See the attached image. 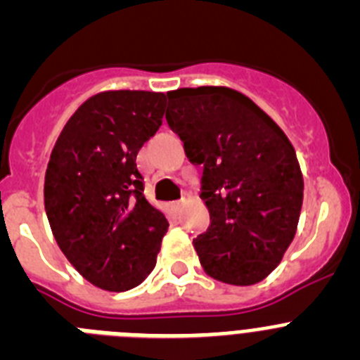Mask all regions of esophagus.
<instances>
[{"label": "esophagus", "instance_id": "esophagus-1", "mask_svg": "<svg viewBox=\"0 0 360 360\" xmlns=\"http://www.w3.org/2000/svg\"><path fill=\"white\" fill-rule=\"evenodd\" d=\"M184 203H186V200H176V202H174V205H176V209H182L184 207Z\"/></svg>", "mask_w": 360, "mask_h": 360}]
</instances>
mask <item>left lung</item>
Here are the masks:
<instances>
[{
	"label": "left lung",
	"instance_id": "8db88e82",
	"mask_svg": "<svg viewBox=\"0 0 360 360\" xmlns=\"http://www.w3.org/2000/svg\"><path fill=\"white\" fill-rule=\"evenodd\" d=\"M165 119L203 165L211 225L193 240L211 278L249 287L279 265L297 231L303 174L288 136L247 95L227 86L169 91Z\"/></svg>",
	"mask_w": 360,
	"mask_h": 360
}]
</instances>
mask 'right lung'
Here are the masks:
<instances>
[{"label":"right lung","instance_id":"right-lung-1","mask_svg":"<svg viewBox=\"0 0 360 360\" xmlns=\"http://www.w3.org/2000/svg\"><path fill=\"white\" fill-rule=\"evenodd\" d=\"M165 94L110 90L65 124L44 174V209L59 249L108 292L141 285L169 221L144 196L136 155L162 126Z\"/></svg>","mask_w":360,"mask_h":360}]
</instances>
